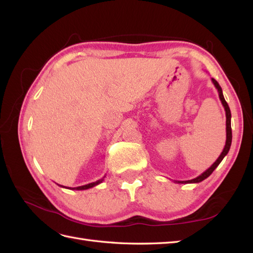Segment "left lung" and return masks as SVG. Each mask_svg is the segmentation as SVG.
Listing matches in <instances>:
<instances>
[{
	"label": "left lung",
	"mask_w": 253,
	"mask_h": 253,
	"mask_svg": "<svg viewBox=\"0 0 253 253\" xmlns=\"http://www.w3.org/2000/svg\"><path fill=\"white\" fill-rule=\"evenodd\" d=\"M212 83H213L214 85H215V88L217 89L219 100H221V102H222V104L224 106V110H225V114H226V142H225V147L223 149L221 155H219L215 162H214L211 166H210V168L206 171H203L201 175H199L198 177H196V178H193L191 180H182V181H179V180L177 181L176 180L175 182H178V184H197V182H200L206 178H208V177L213 173V170L217 168L218 164L222 162V160L225 157H226V154L228 153L229 149H230V144H232V126H230V118H232V114H230L229 106L227 104V102L225 101V99H224L221 85L218 84V83L214 78H212Z\"/></svg>",
	"instance_id": "obj_1"
}]
</instances>
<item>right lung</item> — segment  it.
<instances>
[{
    "label": "right lung",
    "instance_id": "1",
    "mask_svg": "<svg viewBox=\"0 0 253 253\" xmlns=\"http://www.w3.org/2000/svg\"><path fill=\"white\" fill-rule=\"evenodd\" d=\"M104 177H105V176H104ZM104 177H103V178H101V179H99V180L94 181V182H90V184L84 185V186L75 187V188H72V189H73V190H85V189H89V188H92V187H94V186H96V185L101 184V182L104 180ZM61 187H63V188H67V187H65V186H61ZM68 189H71V188H68Z\"/></svg>",
    "mask_w": 253,
    "mask_h": 253
}]
</instances>
